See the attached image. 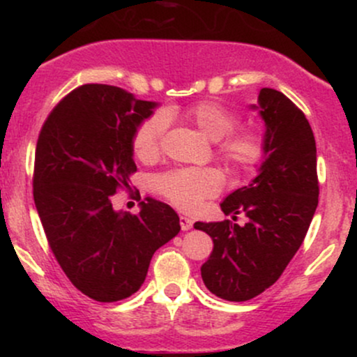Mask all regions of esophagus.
<instances>
[{"instance_id": "obj_1", "label": "esophagus", "mask_w": 357, "mask_h": 357, "mask_svg": "<svg viewBox=\"0 0 357 357\" xmlns=\"http://www.w3.org/2000/svg\"><path fill=\"white\" fill-rule=\"evenodd\" d=\"M179 225H181L183 231H188L192 228V220L188 218V216H179Z\"/></svg>"}]
</instances>
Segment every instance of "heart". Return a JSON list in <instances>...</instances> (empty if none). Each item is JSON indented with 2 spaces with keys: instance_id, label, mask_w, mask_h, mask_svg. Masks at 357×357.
<instances>
[{
  "instance_id": "obj_1",
  "label": "heart",
  "mask_w": 357,
  "mask_h": 357,
  "mask_svg": "<svg viewBox=\"0 0 357 357\" xmlns=\"http://www.w3.org/2000/svg\"><path fill=\"white\" fill-rule=\"evenodd\" d=\"M184 116L216 142V155L231 173L250 171L264 159V136L253 129H236L240 117L218 102H198L184 110ZM166 127L167 119L162 112L139 122L132 136V149L141 161H151L158 155ZM153 186L174 206L192 211L203 199L220 191L221 178L211 167H179L155 176Z\"/></svg>"
}]
</instances>
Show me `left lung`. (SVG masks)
Returning <instances> with one entry per match:
<instances>
[{"mask_svg": "<svg viewBox=\"0 0 357 357\" xmlns=\"http://www.w3.org/2000/svg\"><path fill=\"white\" fill-rule=\"evenodd\" d=\"M265 122V158L257 178L221 203L225 215L243 212V227L231 220L195 223L211 236L203 264L204 285L216 297L245 302L284 273L304 241L319 203L317 151L304 112L273 89H261L258 107Z\"/></svg>", "mask_w": 357, "mask_h": 357, "instance_id": "1", "label": "left lung"}]
</instances>
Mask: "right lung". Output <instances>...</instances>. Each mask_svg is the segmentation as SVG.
<instances>
[{
    "label": "right lung",
    "mask_w": 357,
    "mask_h": 357,
    "mask_svg": "<svg viewBox=\"0 0 357 357\" xmlns=\"http://www.w3.org/2000/svg\"><path fill=\"white\" fill-rule=\"evenodd\" d=\"M158 104L124 89L87 84L48 114L35 151L33 198L56 261L82 294L117 302L144 284L151 258L178 235L169 204L146 198L137 215L112 196L137 171L132 136Z\"/></svg>",
    "instance_id": "right-lung-1"
}]
</instances>
